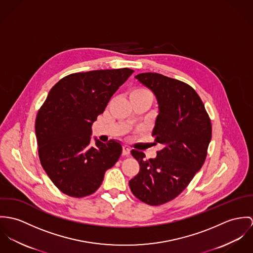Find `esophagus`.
I'll use <instances>...</instances> for the list:
<instances>
[{"label":"esophagus","instance_id":"1","mask_svg":"<svg viewBox=\"0 0 253 253\" xmlns=\"http://www.w3.org/2000/svg\"><path fill=\"white\" fill-rule=\"evenodd\" d=\"M130 148L127 146V145H124L123 146V148H122V153H123V155H129L130 154Z\"/></svg>","mask_w":253,"mask_h":253}]
</instances>
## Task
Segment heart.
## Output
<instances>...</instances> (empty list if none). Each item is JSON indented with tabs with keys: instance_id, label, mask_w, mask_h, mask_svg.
I'll return each instance as SVG.
<instances>
[{
	"instance_id": "heart-1",
	"label": "heart",
	"mask_w": 253,
	"mask_h": 253,
	"mask_svg": "<svg viewBox=\"0 0 253 253\" xmlns=\"http://www.w3.org/2000/svg\"><path fill=\"white\" fill-rule=\"evenodd\" d=\"M134 96H137V97H146V98H149L152 101V94H151V92L148 89L143 88V87L133 88L130 91V97H134Z\"/></svg>"
}]
</instances>
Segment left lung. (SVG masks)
<instances>
[{"instance_id":"8db88e82","label":"left lung","mask_w":253,"mask_h":253,"mask_svg":"<svg viewBox=\"0 0 253 253\" xmlns=\"http://www.w3.org/2000/svg\"><path fill=\"white\" fill-rule=\"evenodd\" d=\"M155 95L159 114L152 136L162 149L154 159L131 151L140 164L139 173L129 181L140 201L159 206L178 196L205 163L211 140V122L205 106L190 85L156 73L135 77Z\"/></svg>"}]
</instances>
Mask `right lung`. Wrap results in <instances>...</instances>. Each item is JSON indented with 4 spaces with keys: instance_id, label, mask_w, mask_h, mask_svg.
<instances>
[{
    "instance_id": "add662e5",
    "label": "right lung",
    "mask_w": 253,
    "mask_h": 253,
    "mask_svg": "<svg viewBox=\"0 0 253 253\" xmlns=\"http://www.w3.org/2000/svg\"><path fill=\"white\" fill-rule=\"evenodd\" d=\"M134 73L128 68L76 73L54 85L36 117L41 164L68 196L93 194L105 172L119 159L122 146L111 140L90 145L92 124L104 113L120 85Z\"/></svg>"
}]
</instances>
